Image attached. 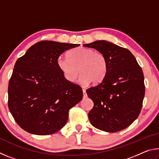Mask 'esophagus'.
<instances>
[{
    "label": "esophagus",
    "mask_w": 159,
    "mask_h": 159,
    "mask_svg": "<svg viewBox=\"0 0 159 159\" xmlns=\"http://www.w3.org/2000/svg\"><path fill=\"white\" fill-rule=\"evenodd\" d=\"M83 98H86V97H87V94H86V91L84 88H83Z\"/></svg>",
    "instance_id": "esophagus-1"
}]
</instances>
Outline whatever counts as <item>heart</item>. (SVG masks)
Listing matches in <instances>:
<instances>
[{"label": "heart", "instance_id": "obj_1", "mask_svg": "<svg viewBox=\"0 0 159 159\" xmlns=\"http://www.w3.org/2000/svg\"><path fill=\"white\" fill-rule=\"evenodd\" d=\"M57 64L64 78L69 82L75 81L80 71L81 74L79 82L83 85L101 82L108 69L107 59L103 54L83 47L69 51L68 57H60Z\"/></svg>", "mask_w": 159, "mask_h": 159}]
</instances>
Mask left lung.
Here are the masks:
<instances>
[{
	"mask_svg": "<svg viewBox=\"0 0 159 159\" xmlns=\"http://www.w3.org/2000/svg\"><path fill=\"white\" fill-rule=\"evenodd\" d=\"M83 45L103 54L108 65L104 79L86 90L94 103L88 113L90 122L95 128L109 133L123 130L141 111L145 93L142 69L126 48L106 41Z\"/></svg>",
	"mask_w": 159,
	"mask_h": 159,
	"instance_id": "8db88e82",
	"label": "left lung"
}]
</instances>
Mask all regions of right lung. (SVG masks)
Masks as SVG:
<instances>
[{
    "label": "right lung",
    "instance_id": "1",
    "mask_svg": "<svg viewBox=\"0 0 159 159\" xmlns=\"http://www.w3.org/2000/svg\"><path fill=\"white\" fill-rule=\"evenodd\" d=\"M79 45L42 41L16 61L8 85V108L23 130L47 135L66 125L70 109L83 95L79 85L64 78L57 61L64 51Z\"/></svg>",
    "mask_w": 159,
    "mask_h": 159
}]
</instances>
